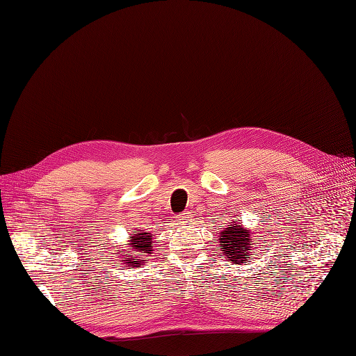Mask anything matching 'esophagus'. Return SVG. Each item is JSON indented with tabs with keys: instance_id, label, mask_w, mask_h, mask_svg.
I'll list each match as a JSON object with an SVG mask.
<instances>
[{
	"instance_id": "34e87169",
	"label": "esophagus",
	"mask_w": 356,
	"mask_h": 356,
	"mask_svg": "<svg viewBox=\"0 0 356 356\" xmlns=\"http://www.w3.org/2000/svg\"><path fill=\"white\" fill-rule=\"evenodd\" d=\"M176 218H177V221H179V222H189L191 213H189V211H183V213H181V214H179Z\"/></svg>"
}]
</instances>
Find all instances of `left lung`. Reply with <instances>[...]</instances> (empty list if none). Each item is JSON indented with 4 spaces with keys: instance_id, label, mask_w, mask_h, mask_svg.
Segmentation results:
<instances>
[{
    "instance_id": "left-lung-1",
    "label": "left lung",
    "mask_w": 356,
    "mask_h": 356,
    "mask_svg": "<svg viewBox=\"0 0 356 356\" xmlns=\"http://www.w3.org/2000/svg\"><path fill=\"white\" fill-rule=\"evenodd\" d=\"M218 241L222 246L221 251H225L226 257L233 262H238V264H242L245 259H248L249 252L252 251L251 233L241 226L232 225V227L222 230L218 236Z\"/></svg>"
}]
</instances>
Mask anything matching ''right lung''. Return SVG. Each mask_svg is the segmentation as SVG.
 <instances>
[{
    "label": "right lung",
    "instance_id": "obj_1",
    "mask_svg": "<svg viewBox=\"0 0 356 356\" xmlns=\"http://www.w3.org/2000/svg\"><path fill=\"white\" fill-rule=\"evenodd\" d=\"M129 249L124 251H120V254L124 256V259H120L122 262H129V266H138L140 262H143V257H147V254H151L152 251V238L149 233H135V236H130V243Z\"/></svg>",
    "mask_w": 356,
    "mask_h": 356
}]
</instances>
